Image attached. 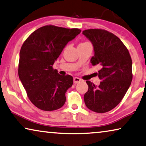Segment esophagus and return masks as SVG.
Segmentation results:
<instances>
[{
  "mask_svg": "<svg viewBox=\"0 0 146 146\" xmlns=\"http://www.w3.org/2000/svg\"><path fill=\"white\" fill-rule=\"evenodd\" d=\"M80 79L79 77H74V79H73L74 83L77 84V83H79V82H80Z\"/></svg>",
  "mask_w": 146,
  "mask_h": 146,
  "instance_id": "34e87169",
  "label": "esophagus"
}]
</instances>
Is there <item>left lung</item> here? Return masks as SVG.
<instances>
[{"mask_svg":"<svg viewBox=\"0 0 146 146\" xmlns=\"http://www.w3.org/2000/svg\"><path fill=\"white\" fill-rule=\"evenodd\" d=\"M94 46L93 66H100L99 86L86 80L88 90L84 100L89 110L106 113L120 103L131 84L132 62L127 48L120 38L112 33L102 29H90L82 31Z\"/></svg>","mask_w":146,"mask_h":146,"instance_id":"8db88e82","label":"left lung"}]
</instances>
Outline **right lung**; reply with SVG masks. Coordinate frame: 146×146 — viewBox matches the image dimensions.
Wrapping results in <instances>:
<instances>
[{
  "instance_id": "obj_1",
  "label": "right lung",
  "mask_w": 146,
  "mask_h": 146,
  "mask_svg": "<svg viewBox=\"0 0 146 146\" xmlns=\"http://www.w3.org/2000/svg\"><path fill=\"white\" fill-rule=\"evenodd\" d=\"M80 29L45 25L33 32L19 52L18 75L29 100L43 111L62 108L66 92L73 83L72 76L60 75L53 68L55 60Z\"/></svg>"
}]
</instances>
